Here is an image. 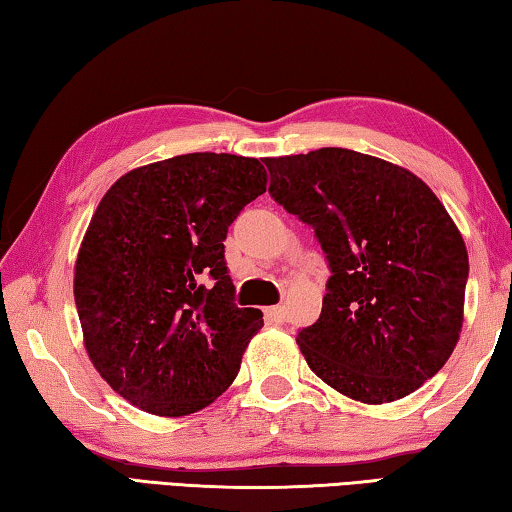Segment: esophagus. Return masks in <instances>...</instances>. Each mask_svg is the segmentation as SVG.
<instances>
[{"instance_id":"34e87169","label":"esophagus","mask_w":512,"mask_h":512,"mask_svg":"<svg viewBox=\"0 0 512 512\" xmlns=\"http://www.w3.org/2000/svg\"><path fill=\"white\" fill-rule=\"evenodd\" d=\"M264 316L271 325H280V323H284V320H287V309H284V307H266Z\"/></svg>"}]
</instances>
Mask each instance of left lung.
Returning <instances> with one entry per match:
<instances>
[{
  "label": "left lung",
  "instance_id": "8db88e82",
  "mask_svg": "<svg viewBox=\"0 0 512 512\" xmlns=\"http://www.w3.org/2000/svg\"><path fill=\"white\" fill-rule=\"evenodd\" d=\"M264 164L332 268L320 318L296 336L309 368L363 404L418 391L463 327L470 262L445 205L409 169L339 146Z\"/></svg>",
  "mask_w": 512,
  "mask_h": 512
}]
</instances>
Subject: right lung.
I'll return each instance as SVG.
<instances>
[{
    "mask_svg": "<svg viewBox=\"0 0 512 512\" xmlns=\"http://www.w3.org/2000/svg\"><path fill=\"white\" fill-rule=\"evenodd\" d=\"M266 178L257 158L176 155L124 173L94 210L74 266L76 311L92 366L137 409L180 418L235 381L264 318L232 302L223 239Z\"/></svg>",
    "mask_w": 512,
    "mask_h": 512,
    "instance_id": "right-lung-1",
    "label": "right lung"
}]
</instances>
